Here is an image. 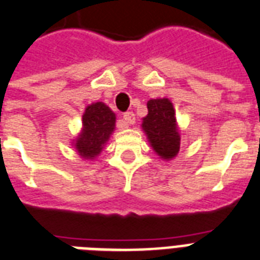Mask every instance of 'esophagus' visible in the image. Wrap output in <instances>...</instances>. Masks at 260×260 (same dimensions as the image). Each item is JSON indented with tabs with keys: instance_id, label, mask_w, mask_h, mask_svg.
I'll return each instance as SVG.
<instances>
[{
	"instance_id": "1",
	"label": "esophagus",
	"mask_w": 260,
	"mask_h": 260,
	"mask_svg": "<svg viewBox=\"0 0 260 260\" xmlns=\"http://www.w3.org/2000/svg\"><path fill=\"white\" fill-rule=\"evenodd\" d=\"M123 120L126 124H135V121H136V116H135L134 112H125L123 116Z\"/></svg>"
}]
</instances>
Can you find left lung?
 I'll return each instance as SVG.
<instances>
[{
	"label": "left lung",
	"instance_id": "obj_1",
	"mask_svg": "<svg viewBox=\"0 0 260 260\" xmlns=\"http://www.w3.org/2000/svg\"><path fill=\"white\" fill-rule=\"evenodd\" d=\"M148 115L143 119V129L152 148L163 159H172L180 149V135L176 126L174 105L168 99H153L147 104Z\"/></svg>",
	"mask_w": 260,
	"mask_h": 260
}]
</instances>
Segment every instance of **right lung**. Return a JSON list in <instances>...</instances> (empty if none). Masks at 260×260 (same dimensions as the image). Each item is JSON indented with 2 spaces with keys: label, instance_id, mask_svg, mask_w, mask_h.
<instances>
[{
  "label": "right lung",
  "instance_id": "obj_1",
  "mask_svg": "<svg viewBox=\"0 0 260 260\" xmlns=\"http://www.w3.org/2000/svg\"><path fill=\"white\" fill-rule=\"evenodd\" d=\"M115 113L103 103L86 107L82 116V132L75 143L80 155L85 159H93L99 155L115 129Z\"/></svg>",
  "mask_w": 260,
  "mask_h": 260
}]
</instances>
